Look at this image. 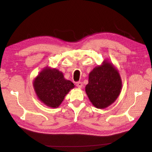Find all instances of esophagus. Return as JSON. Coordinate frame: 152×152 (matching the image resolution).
Returning <instances> with one entry per match:
<instances>
[{"mask_svg":"<svg viewBox=\"0 0 152 152\" xmlns=\"http://www.w3.org/2000/svg\"><path fill=\"white\" fill-rule=\"evenodd\" d=\"M76 84V86L78 87V88H82V86H83V84H82L81 82H77Z\"/></svg>","mask_w":152,"mask_h":152,"instance_id":"34e87169","label":"esophagus"}]
</instances>
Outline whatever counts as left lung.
I'll list each match as a JSON object with an SVG mask.
<instances>
[{
	"label": "left lung",
	"instance_id": "obj_1",
	"mask_svg": "<svg viewBox=\"0 0 152 152\" xmlns=\"http://www.w3.org/2000/svg\"><path fill=\"white\" fill-rule=\"evenodd\" d=\"M122 82L119 74L111 64L105 61L89 74L86 92L90 101L98 109H104L117 99Z\"/></svg>",
	"mask_w": 152,
	"mask_h": 152
}]
</instances>
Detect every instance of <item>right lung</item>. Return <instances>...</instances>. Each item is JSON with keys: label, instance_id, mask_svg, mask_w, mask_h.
<instances>
[{"label": "right lung", "instance_id": "obj_1", "mask_svg": "<svg viewBox=\"0 0 152 152\" xmlns=\"http://www.w3.org/2000/svg\"><path fill=\"white\" fill-rule=\"evenodd\" d=\"M33 86L41 101L47 106L56 108L64 101L66 94L74 88V84L64 79L61 72L45 68L35 79Z\"/></svg>", "mask_w": 152, "mask_h": 152}]
</instances>
